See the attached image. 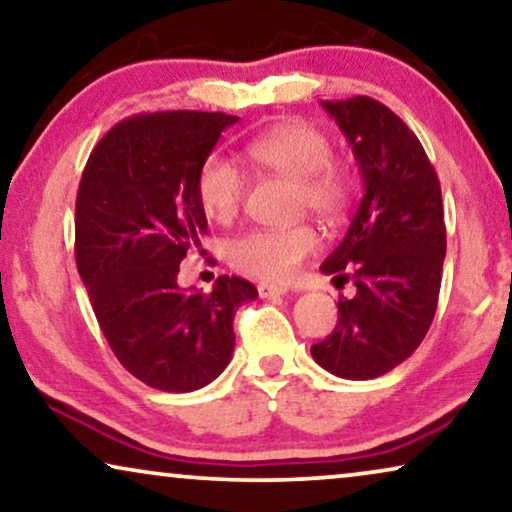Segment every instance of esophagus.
<instances>
[{
	"label": "esophagus",
	"instance_id": "obj_1",
	"mask_svg": "<svg viewBox=\"0 0 512 512\" xmlns=\"http://www.w3.org/2000/svg\"><path fill=\"white\" fill-rule=\"evenodd\" d=\"M286 291H289V289H286V286H282V284H270V282L258 284V296H261V298H279V296H284Z\"/></svg>",
	"mask_w": 512,
	"mask_h": 512
}]
</instances>
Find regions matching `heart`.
Returning <instances> with one entry per match:
<instances>
[{
  "mask_svg": "<svg viewBox=\"0 0 512 512\" xmlns=\"http://www.w3.org/2000/svg\"><path fill=\"white\" fill-rule=\"evenodd\" d=\"M331 151L326 132L305 121L279 123L244 144L249 163L291 179L296 184V207L324 221L340 219L354 195L352 172ZM242 198L244 177L237 165L223 156H209L198 172V200L207 219L233 221ZM314 249L317 233L305 223L251 230L228 244V263L258 279H286Z\"/></svg>",
  "mask_w": 512,
  "mask_h": 512,
  "instance_id": "obj_1",
  "label": "heart"
}]
</instances>
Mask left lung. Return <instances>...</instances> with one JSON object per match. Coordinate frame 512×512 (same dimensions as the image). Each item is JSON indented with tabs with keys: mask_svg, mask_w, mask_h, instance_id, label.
I'll use <instances>...</instances> for the list:
<instances>
[{
	"mask_svg": "<svg viewBox=\"0 0 512 512\" xmlns=\"http://www.w3.org/2000/svg\"><path fill=\"white\" fill-rule=\"evenodd\" d=\"M359 163L363 198L321 272L356 286L338 300V324L312 359L345 380H373L422 345L436 314L445 261L440 181L408 125L356 95L321 102Z\"/></svg>",
	"mask_w": 512,
	"mask_h": 512,
	"instance_id": "left-lung-1",
	"label": "left lung"
}]
</instances>
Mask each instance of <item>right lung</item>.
I'll return each mask as SVG.
<instances>
[{
  "instance_id": "add662e5",
  "label": "right lung",
  "mask_w": 512,
  "mask_h": 512,
  "mask_svg": "<svg viewBox=\"0 0 512 512\" xmlns=\"http://www.w3.org/2000/svg\"><path fill=\"white\" fill-rule=\"evenodd\" d=\"M219 111L125 118L90 153L76 195V268L111 352L153 389L207 387L230 363L237 307L256 286L223 275L209 293L179 289V263L202 251L198 172L221 132Z\"/></svg>"
}]
</instances>
